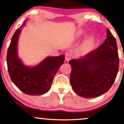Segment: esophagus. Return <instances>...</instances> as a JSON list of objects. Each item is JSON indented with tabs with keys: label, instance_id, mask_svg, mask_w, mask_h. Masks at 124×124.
Listing matches in <instances>:
<instances>
[{
	"label": "esophagus",
	"instance_id": "esophagus-1",
	"mask_svg": "<svg viewBox=\"0 0 124 124\" xmlns=\"http://www.w3.org/2000/svg\"><path fill=\"white\" fill-rule=\"evenodd\" d=\"M71 59V56L69 53H66L65 54V60L66 61H69Z\"/></svg>",
	"mask_w": 124,
	"mask_h": 124
}]
</instances>
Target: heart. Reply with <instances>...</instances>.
<instances>
[{"label":"heart","mask_w":124,"mask_h":124,"mask_svg":"<svg viewBox=\"0 0 124 124\" xmlns=\"http://www.w3.org/2000/svg\"><path fill=\"white\" fill-rule=\"evenodd\" d=\"M95 40L93 38H90L85 40L81 47V51L84 54L90 52L94 48Z\"/></svg>","instance_id":"1"}]
</instances>
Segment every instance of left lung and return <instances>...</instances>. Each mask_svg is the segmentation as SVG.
<instances>
[{
	"label": "left lung",
	"instance_id": "8db88e82",
	"mask_svg": "<svg viewBox=\"0 0 124 124\" xmlns=\"http://www.w3.org/2000/svg\"><path fill=\"white\" fill-rule=\"evenodd\" d=\"M70 83L76 93L85 98L99 97L109 90L119 71L115 38L107 28V39L96 49L69 61Z\"/></svg>",
	"mask_w": 124,
	"mask_h": 124
}]
</instances>
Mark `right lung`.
Here are the masks:
<instances>
[{"label":"right lung","mask_w":124,"mask_h":124,"mask_svg":"<svg viewBox=\"0 0 124 124\" xmlns=\"http://www.w3.org/2000/svg\"><path fill=\"white\" fill-rule=\"evenodd\" d=\"M23 22L12 37L7 52L8 72L14 84L24 93L29 95H40L47 92L60 66L65 60L64 54L48 56L35 66L25 65L18 55V42Z\"/></svg>","instance_id":"obj_1"}]
</instances>
